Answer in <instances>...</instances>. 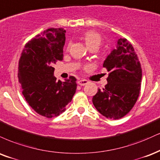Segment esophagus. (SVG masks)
<instances>
[{"label":"esophagus","mask_w":160,"mask_h":160,"mask_svg":"<svg viewBox=\"0 0 160 160\" xmlns=\"http://www.w3.org/2000/svg\"><path fill=\"white\" fill-rule=\"evenodd\" d=\"M88 83V81H87L86 79H82V80L78 81V84L81 86L86 85V84H87Z\"/></svg>","instance_id":"esophagus-1"}]
</instances>
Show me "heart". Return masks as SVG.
Masks as SVG:
<instances>
[{
	"label": "heart",
	"mask_w": 160,
	"mask_h": 160,
	"mask_svg": "<svg viewBox=\"0 0 160 160\" xmlns=\"http://www.w3.org/2000/svg\"><path fill=\"white\" fill-rule=\"evenodd\" d=\"M84 39L86 46L88 47V48H92V47L99 48L101 42H102L101 36L95 31H88L84 33Z\"/></svg>",
	"instance_id": "heart-1"
}]
</instances>
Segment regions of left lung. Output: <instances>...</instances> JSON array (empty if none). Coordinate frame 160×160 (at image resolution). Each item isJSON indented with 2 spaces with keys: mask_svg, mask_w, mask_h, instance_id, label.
I'll return each instance as SVG.
<instances>
[{
  "mask_svg": "<svg viewBox=\"0 0 160 160\" xmlns=\"http://www.w3.org/2000/svg\"><path fill=\"white\" fill-rule=\"evenodd\" d=\"M103 67L109 72L108 83L93 96V104L104 117L120 119L132 109L140 93L142 68L132 44L125 38L118 39Z\"/></svg>",
  "mask_w": 160,
  "mask_h": 160,
  "instance_id": "1",
  "label": "left lung"
}]
</instances>
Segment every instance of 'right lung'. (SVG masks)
<instances>
[{"label":"right lung","mask_w":160,"mask_h":160,"mask_svg":"<svg viewBox=\"0 0 160 160\" xmlns=\"http://www.w3.org/2000/svg\"><path fill=\"white\" fill-rule=\"evenodd\" d=\"M66 31L49 28L25 45L18 61V82L22 94L37 113L52 118L65 112L76 91V78L65 82L54 76L52 66L63 57Z\"/></svg>","instance_id":"1"}]
</instances>
